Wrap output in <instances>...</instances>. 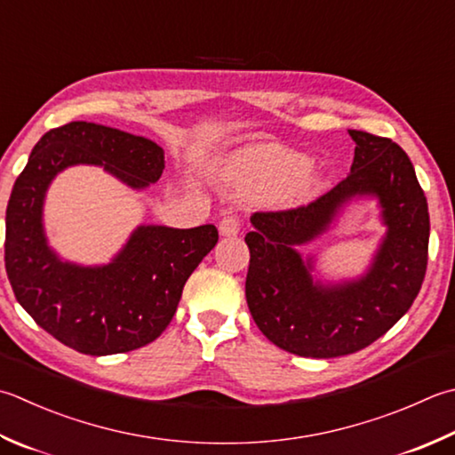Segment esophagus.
I'll return each instance as SVG.
<instances>
[{"label":"esophagus","mask_w":455,"mask_h":455,"mask_svg":"<svg viewBox=\"0 0 455 455\" xmlns=\"http://www.w3.org/2000/svg\"><path fill=\"white\" fill-rule=\"evenodd\" d=\"M240 228H243V220L236 215H228L219 222V230L222 236H236L240 233Z\"/></svg>","instance_id":"1"}]
</instances>
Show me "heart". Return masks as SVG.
<instances>
[{
  "instance_id": "obj_1",
  "label": "heart",
  "mask_w": 455,
  "mask_h": 455,
  "mask_svg": "<svg viewBox=\"0 0 455 455\" xmlns=\"http://www.w3.org/2000/svg\"><path fill=\"white\" fill-rule=\"evenodd\" d=\"M225 177L233 189L251 199L282 195L290 201L307 199L322 189L323 175L307 167V157L286 148L252 146L228 164Z\"/></svg>"
}]
</instances>
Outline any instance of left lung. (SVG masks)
Instances as JSON below:
<instances>
[{"mask_svg": "<svg viewBox=\"0 0 455 455\" xmlns=\"http://www.w3.org/2000/svg\"><path fill=\"white\" fill-rule=\"evenodd\" d=\"M351 173L322 197L286 211H258L244 236L251 264L246 304L280 349L311 359L357 353L385 335L416 299L428 264L430 215L414 165L393 140L349 130ZM379 199L387 236L359 281L323 287L292 248L326 229L353 196Z\"/></svg>", "mask_w": 455, "mask_h": 455, "instance_id": "8db88e82", "label": "left lung"}]
</instances>
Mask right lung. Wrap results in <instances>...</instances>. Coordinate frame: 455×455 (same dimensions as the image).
Returning a JSON list of instances; mask_svg holds the SVG:
<instances>
[{
	"mask_svg": "<svg viewBox=\"0 0 455 455\" xmlns=\"http://www.w3.org/2000/svg\"><path fill=\"white\" fill-rule=\"evenodd\" d=\"M78 164L102 165L133 189L156 183L165 167L164 149L148 138L92 122L49 130L7 203V278L35 323L70 349L94 357L140 349L165 331L219 230L138 227L110 264L62 262L44 238L43 201L55 175Z\"/></svg>",
	"mask_w": 455,
	"mask_h": 455,
	"instance_id": "obj_1",
	"label": "right lung"
}]
</instances>
